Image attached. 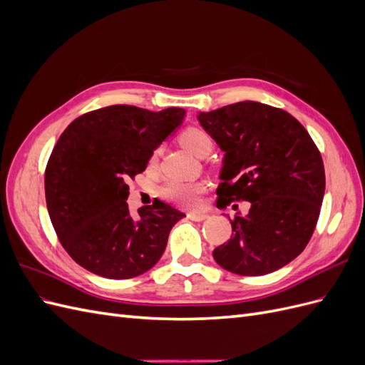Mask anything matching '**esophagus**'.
Listing matches in <instances>:
<instances>
[{
    "mask_svg": "<svg viewBox=\"0 0 365 365\" xmlns=\"http://www.w3.org/2000/svg\"><path fill=\"white\" fill-rule=\"evenodd\" d=\"M187 217H189L190 220H195V222H202V220H205L208 216L205 213H196V212H190L187 213Z\"/></svg>",
    "mask_w": 365,
    "mask_h": 365,
    "instance_id": "esophagus-1",
    "label": "esophagus"
}]
</instances>
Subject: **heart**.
I'll return each instance as SVG.
<instances>
[{
  "label": "heart",
  "instance_id": "1",
  "mask_svg": "<svg viewBox=\"0 0 365 365\" xmlns=\"http://www.w3.org/2000/svg\"><path fill=\"white\" fill-rule=\"evenodd\" d=\"M181 145L192 152L196 157H207L213 149V140L205 130L200 128H189L180 135ZM158 150L153 152L150 161H155ZM202 187L196 182H182V181H168L161 189L160 193L168 201L175 204L190 207L195 205L200 200Z\"/></svg>",
  "mask_w": 365,
  "mask_h": 365
}]
</instances>
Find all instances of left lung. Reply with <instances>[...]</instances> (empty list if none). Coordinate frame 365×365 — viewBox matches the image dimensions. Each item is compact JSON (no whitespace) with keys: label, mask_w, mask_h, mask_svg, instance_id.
Segmentation results:
<instances>
[{"label":"left lung","mask_w":365,"mask_h":365,"mask_svg":"<svg viewBox=\"0 0 365 365\" xmlns=\"http://www.w3.org/2000/svg\"><path fill=\"white\" fill-rule=\"evenodd\" d=\"M225 152L217 205L248 201L231 219V239L213 251L219 267L239 275H264L288 264L311 240L326 176L322 153L289 113L239 102L197 115Z\"/></svg>","instance_id":"1"}]
</instances>
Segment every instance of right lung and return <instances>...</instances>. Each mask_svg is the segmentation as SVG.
I'll list each match as a JSON object with an SVG mask.
<instances>
[{
  "label": "right lung",
  "instance_id": "obj_1",
  "mask_svg": "<svg viewBox=\"0 0 365 365\" xmlns=\"http://www.w3.org/2000/svg\"><path fill=\"white\" fill-rule=\"evenodd\" d=\"M185 111L153 113L113 105L77 117L62 132L46 169V200L54 231L70 257L101 277L123 280L149 271L185 215L155 200L129 213L126 181L146 169Z\"/></svg>",
  "mask_w": 365,
  "mask_h": 365
}]
</instances>
